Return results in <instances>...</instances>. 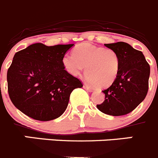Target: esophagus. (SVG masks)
Here are the masks:
<instances>
[{
  "label": "esophagus",
  "instance_id": "esophagus-1",
  "mask_svg": "<svg viewBox=\"0 0 158 158\" xmlns=\"http://www.w3.org/2000/svg\"><path fill=\"white\" fill-rule=\"evenodd\" d=\"M84 89H86L87 91H89V92H90L93 91V89H92V88H90V87H89V86H87V85H84Z\"/></svg>",
  "mask_w": 158,
  "mask_h": 158
}]
</instances>
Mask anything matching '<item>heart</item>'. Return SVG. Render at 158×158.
Listing matches in <instances>:
<instances>
[{
    "label": "heart",
    "instance_id": "b5f03b06",
    "mask_svg": "<svg viewBox=\"0 0 158 158\" xmlns=\"http://www.w3.org/2000/svg\"><path fill=\"white\" fill-rule=\"evenodd\" d=\"M73 55H66L63 63L72 76H79L85 67V77L97 88H106L114 83L120 70V57L110 48L81 44Z\"/></svg>",
    "mask_w": 158,
    "mask_h": 158
}]
</instances>
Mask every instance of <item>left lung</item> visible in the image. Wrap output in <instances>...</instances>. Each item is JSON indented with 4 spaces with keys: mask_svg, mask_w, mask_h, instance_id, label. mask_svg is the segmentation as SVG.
<instances>
[{
    "mask_svg": "<svg viewBox=\"0 0 158 158\" xmlns=\"http://www.w3.org/2000/svg\"><path fill=\"white\" fill-rule=\"evenodd\" d=\"M120 57V70L114 83L102 91L105 100L97 108L108 115L129 114L144 100L149 88L150 65L143 52L125 42L105 44Z\"/></svg>",
    "mask_w": 158,
    "mask_h": 158,
    "instance_id": "1",
    "label": "left lung"
}]
</instances>
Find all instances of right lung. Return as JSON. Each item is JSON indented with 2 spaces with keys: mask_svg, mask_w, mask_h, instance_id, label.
Returning a JSON list of instances; mask_svg holds the SVG:
<instances>
[{
  "mask_svg": "<svg viewBox=\"0 0 158 158\" xmlns=\"http://www.w3.org/2000/svg\"><path fill=\"white\" fill-rule=\"evenodd\" d=\"M73 45L36 43L15 53L7 81L8 95L17 109L41 121L54 120L64 113L73 89L83 86L63 63Z\"/></svg>",
  "mask_w": 158,
  "mask_h": 158,
  "instance_id": "add662e5",
  "label": "right lung"
}]
</instances>
